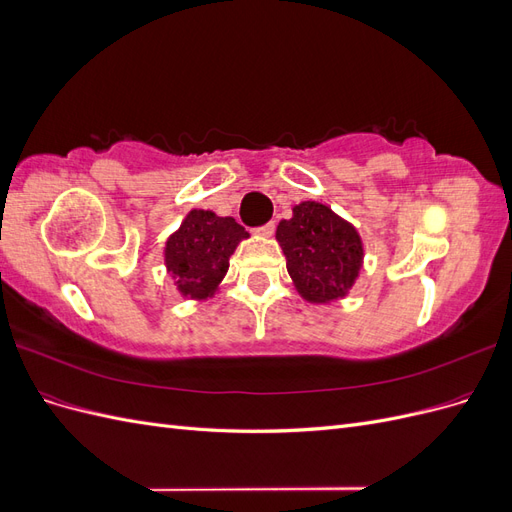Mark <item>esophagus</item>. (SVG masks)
Listing matches in <instances>:
<instances>
[{
  "label": "esophagus",
  "instance_id": "obj_1",
  "mask_svg": "<svg viewBox=\"0 0 512 512\" xmlns=\"http://www.w3.org/2000/svg\"><path fill=\"white\" fill-rule=\"evenodd\" d=\"M273 230H275V224H273V222H269V224H265V226L256 228L254 232H256L258 237H271V235H273Z\"/></svg>",
  "mask_w": 512,
  "mask_h": 512
}]
</instances>
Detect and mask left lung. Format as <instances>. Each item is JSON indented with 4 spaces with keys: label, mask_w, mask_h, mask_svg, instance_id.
<instances>
[{
    "label": "left lung",
    "mask_w": 512,
    "mask_h": 512,
    "mask_svg": "<svg viewBox=\"0 0 512 512\" xmlns=\"http://www.w3.org/2000/svg\"><path fill=\"white\" fill-rule=\"evenodd\" d=\"M275 239L286 256V269L307 303L327 305L348 297L363 269L365 245L348 220L329 205L303 200L292 218L277 224Z\"/></svg>",
    "instance_id": "8db88e82"
}]
</instances>
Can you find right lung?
Masks as SVG:
<instances>
[{"instance_id":"obj_1","label":"right lung","mask_w":512,"mask_h":512,"mask_svg":"<svg viewBox=\"0 0 512 512\" xmlns=\"http://www.w3.org/2000/svg\"><path fill=\"white\" fill-rule=\"evenodd\" d=\"M243 239H250L235 218L192 209L164 243V265L183 299L207 301L220 290L230 256Z\"/></svg>"}]
</instances>
